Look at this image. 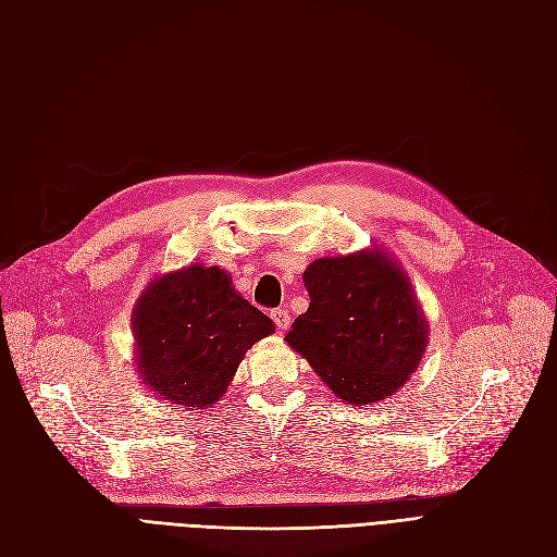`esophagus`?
Here are the masks:
<instances>
[{
    "label": "esophagus",
    "instance_id": "1",
    "mask_svg": "<svg viewBox=\"0 0 557 557\" xmlns=\"http://www.w3.org/2000/svg\"><path fill=\"white\" fill-rule=\"evenodd\" d=\"M272 320L276 324V330L285 332L287 327H290V313H287V309H274L272 311Z\"/></svg>",
    "mask_w": 557,
    "mask_h": 557
}]
</instances>
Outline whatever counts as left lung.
Returning <instances> with one entry per match:
<instances>
[{"instance_id":"1","label":"left lung","mask_w":557,"mask_h":557,"mask_svg":"<svg viewBox=\"0 0 557 557\" xmlns=\"http://www.w3.org/2000/svg\"><path fill=\"white\" fill-rule=\"evenodd\" d=\"M311 304L285 341L336 396L367 406L394 394L426 350V318L385 253L320 258L304 272Z\"/></svg>"}]
</instances>
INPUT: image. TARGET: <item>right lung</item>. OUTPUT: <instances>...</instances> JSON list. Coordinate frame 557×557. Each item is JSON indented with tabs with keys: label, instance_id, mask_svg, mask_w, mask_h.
<instances>
[{
	"label": "right lung",
	"instance_id": "right-lung-1",
	"mask_svg": "<svg viewBox=\"0 0 557 557\" xmlns=\"http://www.w3.org/2000/svg\"><path fill=\"white\" fill-rule=\"evenodd\" d=\"M272 332V320L219 267L190 264L157 278L133 311L143 382L188 410L219 400L246 350Z\"/></svg>",
	"mask_w": 557,
	"mask_h": 557
}]
</instances>
